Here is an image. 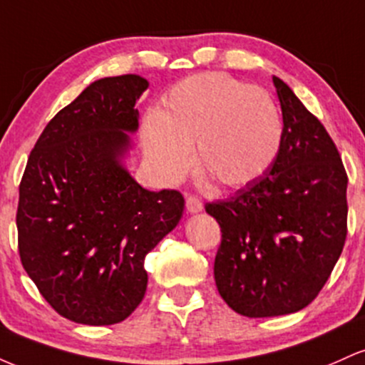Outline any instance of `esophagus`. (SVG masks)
<instances>
[{
    "label": "esophagus",
    "instance_id": "esophagus-1",
    "mask_svg": "<svg viewBox=\"0 0 365 365\" xmlns=\"http://www.w3.org/2000/svg\"><path fill=\"white\" fill-rule=\"evenodd\" d=\"M185 206H187V211L188 212H200L204 209V204H202V200L199 199V197H194V195H190L187 199V202H185Z\"/></svg>",
    "mask_w": 365,
    "mask_h": 365
}]
</instances>
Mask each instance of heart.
I'll return each instance as SVG.
<instances>
[{
    "label": "heart",
    "mask_w": 365,
    "mask_h": 365,
    "mask_svg": "<svg viewBox=\"0 0 365 365\" xmlns=\"http://www.w3.org/2000/svg\"><path fill=\"white\" fill-rule=\"evenodd\" d=\"M282 139L269 94L220 72L178 82L142 130L145 158L168 183L187 173L195 148L202 173L223 187H244L273 165Z\"/></svg>",
    "instance_id": "heart-1"
}]
</instances>
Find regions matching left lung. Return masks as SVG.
Masks as SVG:
<instances>
[{
    "label": "left lung",
    "mask_w": 365,
    "mask_h": 365,
    "mask_svg": "<svg viewBox=\"0 0 365 365\" xmlns=\"http://www.w3.org/2000/svg\"><path fill=\"white\" fill-rule=\"evenodd\" d=\"M283 115L278 156L228 200L206 204L220 223V295L247 317L307 307L328 282L346 238V177L322 123L273 77Z\"/></svg>",
    "instance_id": "left-lung-1"
}]
</instances>
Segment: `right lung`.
<instances>
[{
	"mask_svg": "<svg viewBox=\"0 0 365 365\" xmlns=\"http://www.w3.org/2000/svg\"><path fill=\"white\" fill-rule=\"evenodd\" d=\"M148 87L132 73L92 82L46 125L20 182V261L46 302L78 324H116L135 311L145 255L185 207L178 190L150 192L121 163Z\"/></svg>",
	"mask_w": 365,
	"mask_h": 365,
	"instance_id": "right-lung-1",
	"label": "right lung"
}]
</instances>
